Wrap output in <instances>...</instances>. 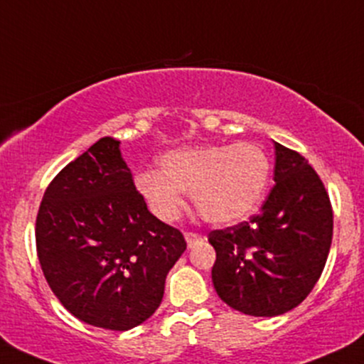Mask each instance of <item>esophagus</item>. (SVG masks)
<instances>
[{"instance_id": "34e87169", "label": "esophagus", "mask_w": 364, "mask_h": 364, "mask_svg": "<svg viewBox=\"0 0 364 364\" xmlns=\"http://www.w3.org/2000/svg\"><path fill=\"white\" fill-rule=\"evenodd\" d=\"M185 240H186L188 246H190V248H193L196 243H200V241L203 240V236L198 235V232H185Z\"/></svg>"}]
</instances>
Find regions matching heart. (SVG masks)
<instances>
[{
	"label": "heart",
	"mask_w": 364,
	"mask_h": 364,
	"mask_svg": "<svg viewBox=\"0 0 364 364\" xmlns=\"http://www.w3.org/2000/svg\"><path fill=\"white\" fill-rule=\"evenodd\" d=\"M270 178V157L258 144H203L169 150L159 171L136 173L135 188L157 219L179 215L183 191H190L198 214L208 223L243 219L260 203Z\"/></svg>",
	"instance_id": "1"
}]
</instances>
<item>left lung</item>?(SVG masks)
Listing matches in <instances>:
<instances>
[{"label":"left lung","mask_w":364,"mask_h":364,"mask_svg":"<svg viewBox=\"0 0 364 364\" xmlns=\"http://www.w3.org/2000/svg\"><path fill=\"white\" fill-rule=\"evenodd\" d=\"M274 145L275 185L260 212L208 235L217 294L252 316L298 306L323 272L332 245V205L320 176L301 154Z\"/></svg>","instance_id":"obj_1"}]
</instances>
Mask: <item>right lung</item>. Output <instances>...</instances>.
Returning <instances> with one entry per match:
<instances>
[{"label":"right lung","mask_w":364,"mask_h":364,"mask_svg":"<svg viewBox=\"0 0 364 364\" xmlns=\"http://www.w3.org/2000/svg\"><path fill=\"white\" fill-rule=\"evenodd\" d=\"M36 246L46 281L73 316L129 330L159 308L186 241L150 214L119 141L104 136L46 188Z\"/></svg>","instance_id":"right-lung-1"}]
</instances>
